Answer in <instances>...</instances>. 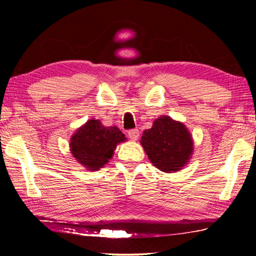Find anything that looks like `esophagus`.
Returning a JSON list of instances; mask_svg holds the SVG:
<instances>
[{"mask_svg": "<svg viewBox=\"0 0 256 256\" xmlns=\"http://www.w3.org/2000/svg\"><path fill=\"white\" fill-rule=\"evenodd\" d=\"M128 134V138H131L132 141H136L138 138V136H140V132H138V128H133V130H130Z\"/></svg>", "mask_w": 256, "mask_h": 256, "instance_id": "obj_1", "label": "esophagus"}]
</instances>
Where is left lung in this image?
<instances>
[{
	"label": "left lung",
	"instance_id": "1",
	"mask_svg": "<svg viewBox=\"0 0 256 256\" xmlns=\"http://www.w3.org/2000/svg\"><path fill=\"white\" fill-rule=\"evenodd\" d=\"M140 144L154 166L164 172L180 170L193 154L188 130L170 116L156 118L152 128L144 132Z\"/></svg>",
	"mask_w": 256,
	"mask_h": 256
}]
</instances>
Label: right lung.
I'll return each instance as SVG.
<instances>
[{"label":"right lung","mask_w":256,"mask_h":256,"mask_svg":"<svg viewBox=\"0 0 256 256\" xmlns=\"http://www.w3.org/2000/svg\"><path fill=\"white\" fill-rule=\"evenodd\" d=\"M125 140L118 126H104L99 120H89L72 136L70 149L86 170H98L112 157L116 146Z\"/></svg>","instance_id":"right-lung-1"}]
</instances>
